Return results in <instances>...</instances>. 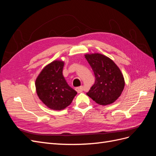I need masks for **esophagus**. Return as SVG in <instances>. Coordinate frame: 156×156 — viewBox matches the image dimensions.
Wrapping results in <instances>:
<instances>
[{
	"label": "esophagus",
	"instance_id": "34e87169",
	"mask_svg": "<svg viewBox=\"0 0 156 156\" xmlns=\"http://www.w3.org/2000/svg\"><path fill=\"white\" fill-rule=\"evenodd\" d=\"M75 89H76V91L78 93H81L84 91V87L83 86H80V87H77Z\"/></svg>",
	"mask_w": 156,
	"mask_h": 156
}]
</instances>
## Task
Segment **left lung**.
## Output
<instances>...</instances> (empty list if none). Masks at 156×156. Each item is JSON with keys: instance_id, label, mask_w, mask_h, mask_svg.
Instances as JSON below:
<instances>
[{"instance_id": "left-lung-1", "label": "left lung", "mask_w": 156, "mask_h": 156, "mask_svg": "<svg viewBox=\"0 0 156 156\" xmlns=\"http://www.w3.org/2000/svg\"><path fill=\"white\" fill-rule=\"evenodd\" d=\"M91 67L95 82L87 95L100 105L115 102L124 87L123 75L111 59L100 54L85 55Z\"/></svg>"}]
</instances>
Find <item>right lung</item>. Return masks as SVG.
Segmentation results:
<instances>
[{
	"label": "right lung",
	"mask_w": 156,
	"mask_h": 156,
	"mask_svg": "<svg viewBox=\"0 0 156 156\" xmlns=\"http://www.w3.org/2000/svg\"><path fill=\"white\" fill-rule=\"evenodd\" d=\"M64 62L54 61L45 67L36 81L40 100L47 107L62 110L71 104L77 92L67 84L63 76Z\"/></svg>",
	"instance_id": "right-lung-1"
}]
</instances>
